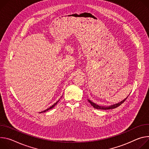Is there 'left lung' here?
I'll list each match as a JSON object with an SVG mask.
<instances>
[{
    "instance_id": "left-lung-1",
    "label": "left lung",
    "mask_w": 149,
    "mask_h": 149,
    "mask_svg": "<svg viewBox=\"0 0 149 149\" xmlns=\"http://www.w3.org/2000/svg\"><path fill=\"white\" fill-rule=\"evenodd\" d=\"M128 97H127L125 100H124L123 101H122L121 102L118 103V104H114V105H111V106H109V107H102V106H100V105H97L96 104H95V103L92 102L90 100H88V101L90 102V104H91V105H92V107H93L97 109H113V108H117L118 107H119L120 105H121L124 102V101L127 100V98Z\"/></svg>"
}]
</instances>
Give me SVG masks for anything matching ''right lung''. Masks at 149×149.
Listing matches in <instances>:
<instances>
[{
    "label": "right lung",
    "mask_w": 149,
    "mask_h": 149,
    "mask_svg": "<svg viewBox=\"0 0 149 149\" xmlns=\"http://www.w3.org/2000/svg\"><path fill=\"white\" fill-rule=\"evenodd\" d=\"M59 101V100L56 102V103H55V104H54L52 107H49V108H47V109H45V110H44V111H42V112H45V111H48L49 109H52L53 108H54V107H55V105L58 103V102Z\"/></svg>",
    "instance_id": "obj_1"
}]
</instances>
